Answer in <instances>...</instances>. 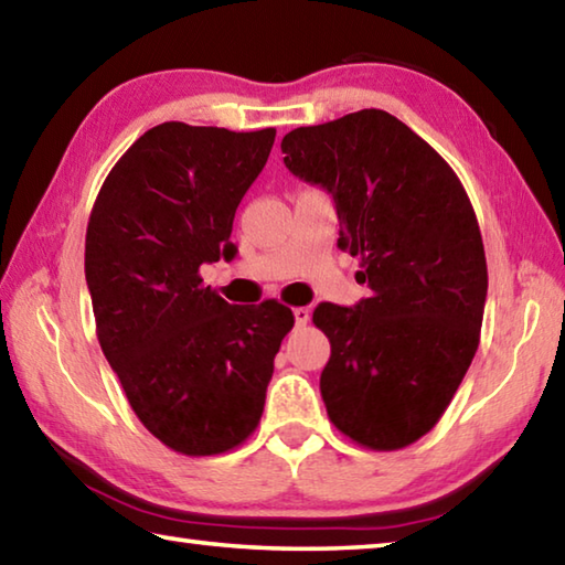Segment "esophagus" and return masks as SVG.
<instances>
[{"label": "esophagus", "mask_w": 565, "mask_h": 565, "mask_svg": "<svg viewBox=\"0 0 565 565\" xmlns=\"http://www.w3.org/2000/svg\"><path fill=\"white\" fill-rule=\"evenodd\" d=\"M294 319H296V327H306L311 319V311L303 309V306H299V309H294Z\"/></svg>", "instance_id": "obj_1"}]
</instances>
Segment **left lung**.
Listing matches in <instances>:
<instances>
[{
  "mask_svg": "<svg viewBox=\"0 0 565 565\" xmlns=\"http://www.w3.org/2000/svg\"><path fill=\"white\" fill-rule=\"evenodd\" d=\"M294 177L333 196L339 246L371 296L319 303L331 341L321 398L343 436L396 451L438 424L481 339L489 289L481 232L454 169L404 121L361 109L281 139Z\"/></svg>",
  "mask_w": 565,
  "mask_h": 565,
  "instance_id": "obj_1",
  "label": "left lung"
}]
</instances>
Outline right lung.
I'll return each instance as SVG.
<instances>
[{
	"label": "right lung",
	"instance_id": "right-lung-1",
	"mask_svg": "<svg viewBox=\"0 0 565 565\" xmlns=\"http://www.w3.org/2000/svg\"><path fill=\"white\" fill-rule=\"evenodd\" d=\"M274 137L164 121L124 151L92 209L97 339L134 414L177 454L216 456L254 434L294 327L289 306H232L199 274L236 254V206Z\"/></svg>",
	"mask_w": 565,
	"mask_h": 565
}]
</instances>
